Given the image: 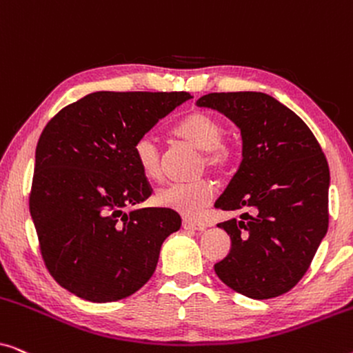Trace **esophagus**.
<instances>
[{
  "label": "esophagus",
  "mask_w": 353,
  "mask_h": 353,
  "mask_svg": "<svg viewBox=\"0 0 353 353\" xmlns=\"http://www.w3.org/2000/svg\"><path fill=\"white\" fill-rule=\"evenodd\" d=\"M183 228H185V230H191V231H204V230L207 228V226H205L204 223H201V221L185 219V220H183Z\"/></svg>",
  "instance_id": "obj_1"
}]
</instances>
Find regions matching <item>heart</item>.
<instances>
[{
    "mask_svg": "<svg viewBox=\"0 0 353 353\" xmlns=\"http://www.w3.org/2000/svg\"><path fill=\"white\" fill-rule=\"evenodd\" d=\"M175 134L204 152V163L212 172H223L233 161V146L223 138V123L214 115L196 110L188 114L175 127ZM134 162L148 180L162 178L161 149L152 134H144L133 146ZM214 197V188L207 181L173 183L156 194L159 207L175 212L186 219H194Z\"/></svg>",
    "mask_w": 353,
    "mask_h": 353,
    "instance_id": "obj_1",
    "label": "heart"
}]
</instances>
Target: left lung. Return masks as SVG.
Listing matches in <instances>:
<instances>
[{
    "instance_id": "obj_1",
    "label": "left lung",
    "mask_w": 353,
    "mask_h": 353,
    "mask_svg": "<svg viewBox=\"0 0 353 353\" xmlns=\"http://www.w3.org/2000/svg\"><path fill=\"white\" fill-rule=\"evenodd\" d=\"M197 105L226 115L243 138V161L215 207L244 214L216 225L231 239L216 276L245 297L281 296L301 281L326 236L325 154L305 122L270 94L210 93Z\"/></svg>"
}]
</instances>
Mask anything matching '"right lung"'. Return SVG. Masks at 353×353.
<instances>
[{"label":"right lung","instance_id":"1","mask_svg":"<svg viewBox=\"0 0 353 353\" xmlns=\"http://www.w3.org/2000/svg\"><path fill=\"white\" fill-rule=\"evenodd\" d=\"M191 98L185 91H96L43 130L30 215L48 270L77 297L120 301L156 272L162 243L180 230L181 216L151 207L125 214L151 196L133 146Z\"/></svg>","mask_w":353,"mask_h":353}]
</instances>
